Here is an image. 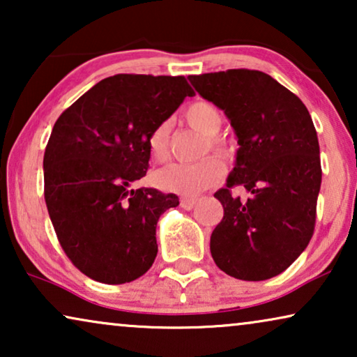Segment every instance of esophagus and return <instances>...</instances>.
<instances>
[{
	"instance_id": "1",
	"label": "esophagus",
	"mask_w": 357,
	"mask_h": 357,
	"mask_svg": "<svg viewBox=\"0 0 357 357\" xmlns=\"http://www.w3.org/2000/svg\"><path fill=\"white\" fill-rule=\"evenodd\" d=\"M197 202H198L197 198L183 197V198H180V206H182L183 209H193L195 204H197Z\"/></svg>"
}]
</instances>
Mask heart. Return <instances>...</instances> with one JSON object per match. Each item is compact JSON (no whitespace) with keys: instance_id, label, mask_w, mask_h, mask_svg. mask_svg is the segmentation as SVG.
Masks as SVG:
<instances>
[{"instance_id":"1","label":"heart","mask_w":357,"mask_h":357,"mask_svg":"<svg viewBox=\"0 0 357 357\" xmlns=\"http://www.w3.org/2000/svg\"><path fill=\"white\" fill-rule=\"evenodd\" d=\"M185 121L206 138V146L221 160H229L234 155V146L229 139L218 136L222 128L224 115L213 102L197 100L185 110ZM151 158L155 162H164L169 158V125L160 123L148 141ZM221 165L218 160L206 158L193 165L170 164L154 174V183L164 192L180 195H198L221 178Z\"/></svg>"}]
</instances>
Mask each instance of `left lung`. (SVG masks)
I'll return each mask as SVG.
<instances>
[{
	"mask_svg": "<svg viewBox=\"0 0 357 357\" xmlns=\"http://www.w3.org/2000/svg\"><path fill=\"white\" fill-rule=\"evenodd\" d=\"M195 91L231 120L236 167L214 193L224 218L211 234L213 260L229 276H278L309 245L321 183L320 148L307 107L270 75L227 70L188 76ZM234 186L249 198L231 195Z\"/></svg>",
	"mask_w": 357,
	"mask_h": 357,
	"instance_id": "8db88e82",
	"label": "left lung"
}]
</instances>
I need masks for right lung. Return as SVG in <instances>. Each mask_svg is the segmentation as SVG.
Instances as JSON below:
<instances>
[{"instance_id": "1", "label": "right lung", "mask_w": 357, "mask_h": 357, "mask_svg": "<svg viewBox=\"0 0 357 357\" xmlns=\"http://www.w3.org/2000/svg\"><path fill=\"white\" fill-rule=\"evenodd\" d=\"M193 91L183 76L105 77L63 112L43 155L45 203L63 250L105 284L143 276L155 227L178 197L131 188L149 167V136Z\"/></svg>"}]
</instances>
